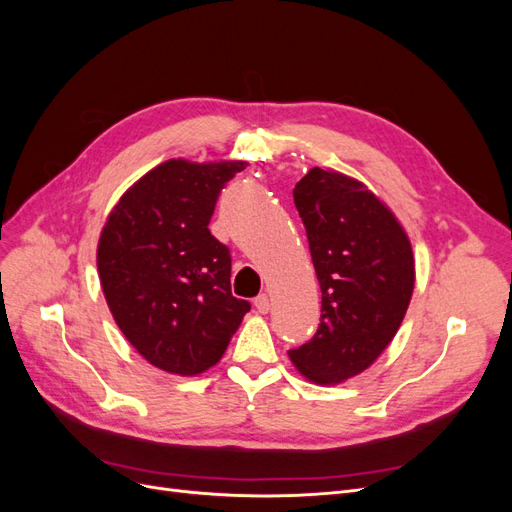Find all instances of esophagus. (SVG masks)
<instances>
[{"label":"esophagus","instance_id":"esophagus-1","mask_svg":"<svg viewBox=\"0 0 512 512\" xmlns=\"http://www.w3.org/2000/svg\"><path fill=\"white\" fill-rule=\"evenodd\" d=\"M254 305H256V309H258L260 314H269V309H271V297H269V294H260V297H256Z\"/></svg>","mask_w":512,"mask_h":512}]
</instances>
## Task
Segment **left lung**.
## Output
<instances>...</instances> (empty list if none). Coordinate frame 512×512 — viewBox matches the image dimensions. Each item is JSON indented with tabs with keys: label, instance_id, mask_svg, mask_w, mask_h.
Listing matches in <instances>:
<instances>
[{
	"label": "left lung",
	"instance_id": "1",
	"mask_svg": "<svg viewBox=\"0 0 512 512\" xmlns=\"http://www.w3.org/2000/svg\"><path fill=\"white\" fill-rule=\"evenodd\" d=\"M322 292L320 324L288 350L305 378L337 384L361 374L391 344L414 290L406 230L361 181L314 166L294 185Z\"/></svg>",
	"mask_w": 512,
	"mask_h": 512
}]
</instances>
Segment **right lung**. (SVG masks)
I'll return each instance as SVG.
<instances>
[{"label":"right lung","mask_w":512,"mask_h":512,"mask_svg":"<svg viewBox=\"0 0 512 512\" xmlns=\"http://www.w3.org/2000/svg\"><path fill=\"white\" fill-rule=\"evenodd\" d=\"M243 168L168 160L119 198L102 228L106 303L128 342L168 374L213 367L250 312L230 292V250L209 232L220 192Z\"/></svg>","instance_id":"right-lung-1"}]
</instances>
